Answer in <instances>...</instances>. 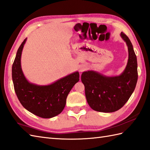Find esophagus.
<instances>
[{"label": "esophagus", "mask_w": 150, "mask_h": 150, "mask_svg": "<svg viewBox=\"0 0 150 150\" xmlns=\"http://www.w3.org/2000/svg\"><path fill=\"white\" fill-rule=\"evenodd\" d=\"M85 70H86V67L84 66H81L79 71H80V72H82V71H85Z\"/></svg>", "instance_id": "esophagus-1"}]
</instances>
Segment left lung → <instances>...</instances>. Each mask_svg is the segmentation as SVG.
Returning <instances> with one entry per match:
<instances>
[{
    "instance_id": "8db88e82",
    "label": "left lung",
    "mask_w": 150,
    "mask_h": 150,
    "mask_svg": "<svg viewBox=\"0 0 150 150\" xmlns=\"http://www.w3.org/2000/svg\"><path fill=\"white\" fill-rule=\"evenodd\" d=\"M120 36L128 49V60L124 71L119 76L107 77L94 71L82 73L85 95L91 109L111 113L120 109L134 91L138 79L137 61L133 45L126 34Z\"/></svg>"
}]
</instances>
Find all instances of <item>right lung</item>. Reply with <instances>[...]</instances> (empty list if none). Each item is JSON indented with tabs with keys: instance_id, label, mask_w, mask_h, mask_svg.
I'll list each match as a JSON object with an SVG mask.
<instances>
[{
	"instance_id": "obj_1",
	"label": "right lung",
	"mask_w": 150,
	"mask_h": 150,
	"mask_svg": "<svg viewBox=\"0 0 150 150\" xmlns=\"http://www.w3.org/2000/svg\"><path fill=\"white\" fill-rule=\"evenodd\" d=\"M26 39L17 50L12 66V79L18 99L24 108L35 115L49 119L62 112L66 98L72 88L79 81L76 71L46 86L30 83L22 71L21 59Z\"/></svg>"
}]
</instances>
